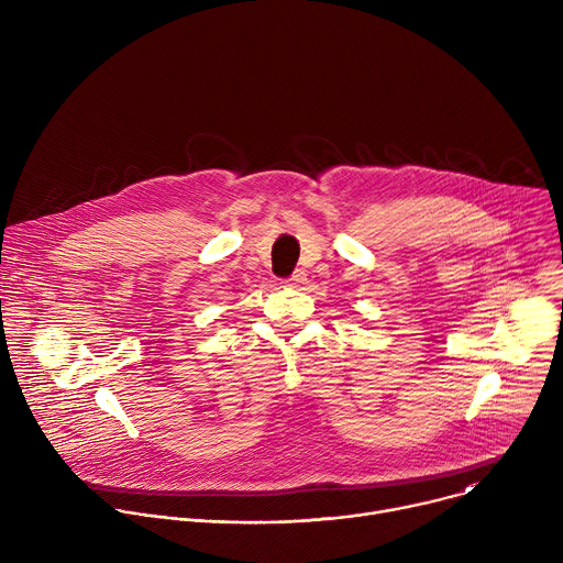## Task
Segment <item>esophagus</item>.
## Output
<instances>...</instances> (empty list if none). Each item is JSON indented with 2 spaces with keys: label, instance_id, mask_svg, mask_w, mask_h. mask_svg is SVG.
I'll use <instances>...</instances> for the list:
<instances>
[{
  "label": "esophagus",
  "instance_id": "1",
  "mask_svg": "<svg viewBox=\"0 0 563 563\" xmlns=\"http://www.w3.org/2000/svg\"><path fill=\"white\" fill-rule=\"evenodd\" d=\"M305 280H307V274H305L302 269H296V272H294L289 278H285L283 283L289 285V287H298V285H302Z\"/></svg>",
  "mask_w": 563,
  "mask_h": 563
}]
</instances>
